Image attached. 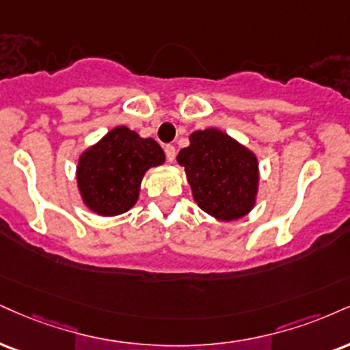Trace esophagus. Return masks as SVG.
Wrapping results in <instances>:
<instances>
[{
  "mask_svg": "<svg viewBox=\"0 0 350 350\" xmlns=\"http://www.w3.org/2000/svg\"><path fill=\"white\" fill-rule=\"evenodd\" d=\"M164 153H166V159L170 163H172L174 161V158H176V148L172 145H166L164 146Z\"/></svg>",
  "mask_w": 350,
  "mask_h": 350,
  "instance_id": "obj_1",
  "label": "esophagus"
}]
</instances>
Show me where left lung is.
<instances>
[{
    "label": "left lung",
    "mask_w": 350,
    "mask_h": 350,
    "mask_svg": "<svg viewBox=\"0 0 350 350\" xmlns=\"http://www.w3.org/2000/svg\"><path fill=\"white\" fill-rule=\"evenodd\" d=\"M196 204L220 221H234L254 208L259 161L237 138L220 129L196 130L178 154Z\"/></svg>",
    "instance_id": "8db88e82"
}]
</instances>
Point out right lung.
<instances>
[{"label":"right lung","mask_w":350,"mask_h":350,"mask_svg":"<svg viewBox=\"0 0 350 350\" xmlns=\"http://www.w3.org/2000/svg\"><path fill=\"white\" fill-rule=\"evenodd\" d=\"M164 161V151L153 138H143L125 125H117L79 154V197L96 215H122L138 202L146 171Z\"/></svg>","instance_id":"obj_1"}]
</instances>
